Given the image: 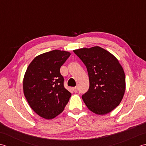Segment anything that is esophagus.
<instances>
[{
	"instance_id": "obj_1",
	"label": "esophagus",
	"mask_w": 146,
	"mask_h": 146,
	"mask_svg": "<svg viewBox=\"0 0 146 146\" xmlns=\"http://www.w3.org/2000/svg\"><path fill=\"white\" fill-rule=\"evenodd\" d=\"M72 90H73V91L74 92V93H77V91H78V88L77 87H74L73 88H72Z\"/></svg>"
}]
</instances>
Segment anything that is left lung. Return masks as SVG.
I'll return each mask as SVG.
<instances>
[{
    "label": "left lung",
    "mask_w": 146,
    "mask_h": 146,
    "mask_svg": "<svg viewBox=\"0 0 146 146\" xmlns=\"http://www.w3.org/2000/svg\"><path fill=\"white\" fill-rule=\"evenodd\" d=\"M87 68L90 88L82 96L86 106L105 115L119 105L125 91L122 67L114 55L100 46L74 50Z\"/></svg>",
    "instance_id": "1"
}]
</instances>
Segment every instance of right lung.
Masks as SVG:
<instances>
[{"label":"right lung","mask_w":146,"mask_h":146,"mask_svg":"<svg viewBox=\"0 0 146 146\" xmlns=\"http://www.w3.org/2000/svg\"><path fill=\"white\" fill-rule=\"evenodd\" d=\"M70 53L55 50L38 55L27 68L23 79L26 100L36 113L52 119L64 111L71 93L64 88L60 69Z\"/></svg>","instance_id":"obj_1"}]
</instances>
